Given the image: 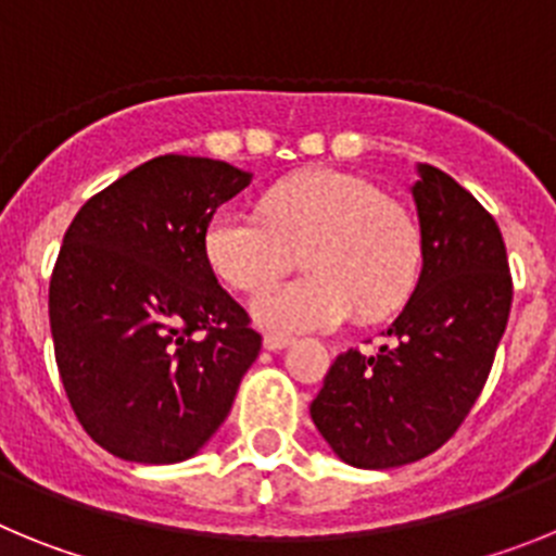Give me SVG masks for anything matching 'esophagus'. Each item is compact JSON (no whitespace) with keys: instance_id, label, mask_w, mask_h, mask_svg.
<instances>
[{"instance_id":"1","label":"esophagus","mask_w":556,"mask_h":556,"mask_svg":"<svg viewBox=\"0 0 556 556\" xmlns=\"http://www.w3.org/2000/svg\"><path fill=\"white\" fill-rule=\"evenodd\" d=\"M289 345H292V337H287V333H267L264 337V348L267 351H283Z\"/></svg>"}]
</instances>
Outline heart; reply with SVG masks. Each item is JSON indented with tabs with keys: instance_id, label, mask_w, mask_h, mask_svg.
Listing matches in <instances>:
<instances>
[{
	"instance_id": "obj_1",
	"label": "heart",
	"mask_w": 556,
	"mask_h": 556,
	"mask_svg": "<svg viewBox=\"0 0 556 556\" xmlns=\"http://www.w3.org/2000/svg\"><path fill=\"white\" fill-rule=\"evenodd\" d=\"M309 273L253 301L275 331H328L353 314L381 317L409 298L420 269V228L376 184L333 169L303 172L269 189L262 214L219 208L205 228L214 273L242 292L263 289L296 261Z\"/></svg>"
}]
</instances>
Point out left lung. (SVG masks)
<instances>
[{
	"label": "left lung",
	"mask_w": 556,
	"mask_h": 556,
	"mask_svg": "<svg viewBox=\"0 0 556 556\" xmlns=\"http://www.w3.org/2000/svg\"><path fill=\"white\" fill-rule=\"evenodd\" d=\"M424 269L376 356L339 353L312 420L353 468L387 470L448 443L493 367L513 306L501 230L451 175L417 164Z\"/></svg>",
	"instance_id": "left-lung-1"
}]
</instances>
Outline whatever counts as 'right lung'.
I'll list each match as a JSON object with an SVG mask.
<instances>
[{
	"label": "right lung",
	"instance_id": "obj_1",
	"mask_svg": "<svg viewBox=\"0 0 556 556\" xmlns=\"http://www.w3.org/2000/svg\"><path fill=\"white\" fill-rule=\"evenodd\" d=\"M250 180L225 161L159 155L68 225L49 328L68 404L108 454L172 465L225 424L262 337L217 283L205 228Z\"/></svg>",
	"mask_w": 556,
	"mask_h": 556
}]
</instances>
